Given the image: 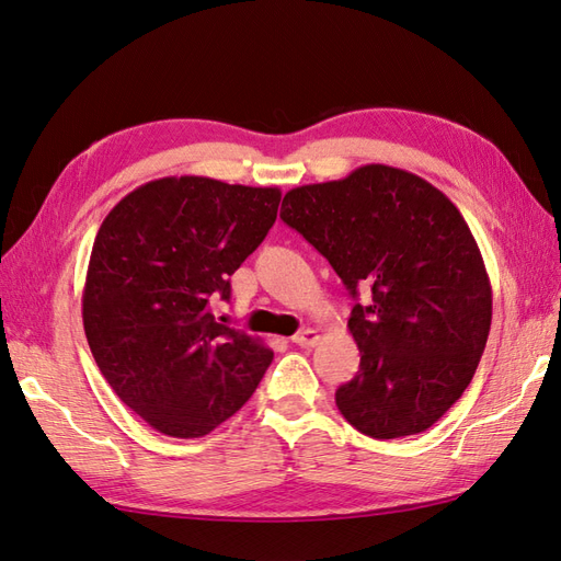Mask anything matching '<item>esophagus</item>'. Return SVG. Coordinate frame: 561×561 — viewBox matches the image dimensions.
Returning a JSON list of instances; mask_svg holds the SVG:
<instances>
[{
    "label": "esophagus",
    "instance_id": "34e87169",
    "mask_svg": "<svg viewBox=\"0 0 561 561\" xmlns=\"http://www.w3.org/2000/svg\"><path fill=\"white\" fill-rule=\"evenodd\" d=\"M291 341L300 348H312L314 343L320 341V332H318V329H304V332H298Z\"/></svg>",
    "mask_w": 561,
    "mask_h": 561
}]
</instances>
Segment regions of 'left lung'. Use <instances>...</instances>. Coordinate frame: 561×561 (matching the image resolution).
<instances>
[{
  "label": "left lung",
  "instance_id": "1",
  "mask_svg": "<svg viewBox=\"0 0 561 561\" xmlns=\"http://www.w3.org/2000/svg\"><path fill=\"white\" fill-rule=\"evenodd\" d=\"M282 220L334 267L355 306L360 369L336 408L360 434H422L465 393L491 332L493 294L477 239L434 184L391 165L286 192ZM368 291L356 304L359 289Z\"/></svg>",
  "mask_w": 561,
  "mask_h": 561
}]
</instances>
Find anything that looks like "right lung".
<instances>
[{
  "label": "right lung",
  "instance_id": "right-lung-1",
  "mask_svg": "<svg viewBox=\"0 0 561 561\" xmlns=\"http://www.w3.org/2000/svg\"><path fill=\"white\" fill-rule=\"evenodd\" d=\"M277 186L163 178L99 227L82 294L94 360L123 403L175 438H198L247 403L272 351L215 322L229 277L277 220Z\"/></svg>",
  "mask_w": 561,
  "mask_h": 561
}]
</instances>
